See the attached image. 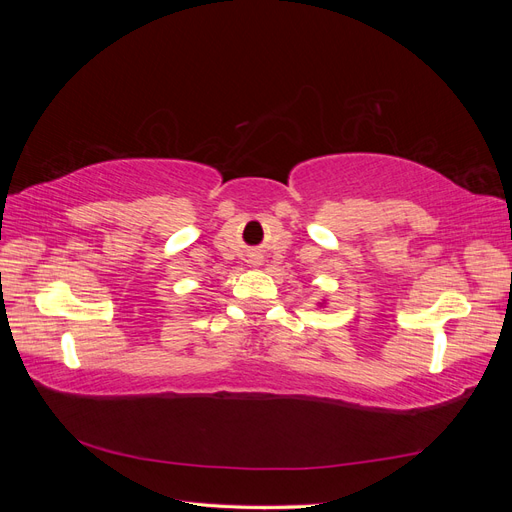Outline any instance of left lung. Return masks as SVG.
Instances as JSON below:
<instances>
[{"instance_id": "8db88e82", "label": "left lung", "mask_w": 512, "mask_h": 512, "mask_svg": "<svg viewBox=\"0 0 512 512\" xmlns=\"http://www.w3.org/2000/svg\"><path fill=\"white\" fill-rule=\"evenodd\" d=\"M324 303H327V301H324V299H322V301L318 303V307H324Z\"/></svg>"}]
</instances>
